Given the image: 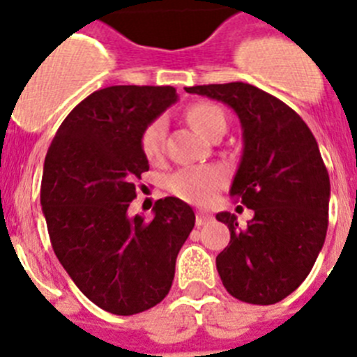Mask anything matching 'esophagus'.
<instances>
[{
	"label": "esophagus",
	"instance_id": "esophagus-1",
	"mask_svg": "<svg viewBox=\"0 0 357 357\" xmlns=\"http://www.w3.org/2000/svg\"><path fill=\"white\" fill-rule=\"evenodd\" d=\"M211 220H213V215H209V213H206V211L197 213V225H204Z\"/></svg>",
	"mask_w": 357,
	"mask_h": 357
}]
</instances>
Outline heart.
<instances>
[{"label":"heart","instance_id":"heart-1","mask_svg":"<svg viewBox=\"0 0 357 357\" xmlns=\"http://www.w3.org/2000/svg\"><path fill=\"white\" fill-rule=\"evenodd\" d=\"M188 119L202 135L211 137L227 128V117L220 106L213 102H195L188 108ZM166 119L157 117L146 124L141 133V149L148 160L162 157ZM227 182V172L222 166H188L167 176L166 188L176 199L190 204H208Z\"/></svg>","mask_w":357,"mask_h":357}]
</instances>
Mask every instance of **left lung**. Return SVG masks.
<instances>
[{"label": "left lung", "mask_w": 357, "mask_h": 357, "mask_svg": "<svg viewBox=\"0 0 357 357\" xmlns=\"http://www.w3.org/2000/svg\"><path fill=\"white\" fill-rule=\"evenodd\" d=\"M231 106L243 151L231 197L255 211L248 225L224 211L229 245L216 257L224 287L236 300L273 305L296 291L324 248L331 181L318 142L285 102L248 83L185 88Z\"/></svg>", "instance_id": "obj_1"}]
</instances>
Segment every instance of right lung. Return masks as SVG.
Here are the masks:
<instances>
[{"label": "right lung", "instance_id": "obj_1", "mask_svg": "<svg viewBox=\"0 0 357 357\" xmlns=\"http://www.w3.org/2000/svg\"><path fill=\"white\" fill-rule=\"evenodd\" d=\"M173 86H108L81 100L45 157L41 208L54 252L84 296L117 316L166 298L176 255L195 225L181 199L155 202L153 220L128 216L149 169L146 124L176 100Z\"/></svg>", "mask_w": 357, "mask_h": 357}]
</instances>
